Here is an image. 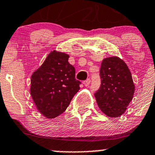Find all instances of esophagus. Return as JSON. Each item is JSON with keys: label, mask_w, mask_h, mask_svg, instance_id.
<instances>
[{"label": "esophagus", "mask_w": 155, "mask_h": 155, "mask_svg": "<svg viewBox=\"0 0 155 155\" xmlns=\"http://www.w3.org/2000/svg\"><path fill=\"white\" fill-rule=\"evenodd\" d=\"M90 83H91L90 78H88V79L83 81V85H84L85 86H88V85L90 84Z\"/></svg>", "instance_id": "34e87169"}]
</instances>
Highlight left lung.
<instances>
[{"instance_id":"8db88e82","label":"left lung","mask_w":155,"mask_h":155,"mask_svg":"<svg viewBox=\"0 0 155 155\" xmlns=\"http://www.w3.org/2000/svg\"><path fill=\"white\" fill-rule=\"evenodd\" d=\"M99 75L101 85L94 94L98 106L109 117H120L135 91L131 73L123 60L112 56L103 60Z\"/></svg>"}]
</instances>
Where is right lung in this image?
<instances>
[{"mask_svg":"<svg viewBox=\"0 0 155 155\" xmlns=\"http://www.w3.org/2000/svg\"><path fill=\"white\" fill-rule=\"evenodd\" d=\"M68 59L64 53L53 51L31 76V96L47 118L63 113L80 89L81 82L75 79V70Z\"/></svg>","mask_w":155,"mask_h":155,"instance_id":"1","label":"right lung"}]
</instances>
